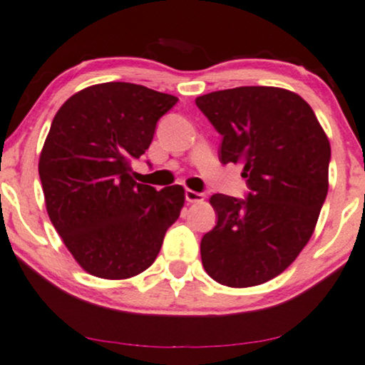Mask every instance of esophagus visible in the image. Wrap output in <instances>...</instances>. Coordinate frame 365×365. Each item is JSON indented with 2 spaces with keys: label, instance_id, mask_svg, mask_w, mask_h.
I'll return each mask as SVG.
<instances>
[{
  "label": "esophagus",
  "instance_id": "obj_1",
  "mask_svg": "<svg viewBox=\"0 0 365 365\" xmlns=\"http://www.w3.org/2000/svg\"><path fill=\"white\" fill-rule=\"evenodd\" d=\"M185 198H187V202H190V204H193V202H202L204 200V193L193 192V190H190V188H187Z\"/></svg>",
  "mask_w": 365,
  "mask_h": 365
}]
</instances>
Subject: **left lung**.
<instances>
[{"label":"left lung","instance_id":"8db88e82","mask_svg":"<svg viewBox=\"0 0 365 365\" xmlns=\"http://www.w3.org/2000/svg\"><path fill=\"white\" fill-rule=\"evenodd\" d=\"M197 108L217 129L220 163H242L249 193H215V227L200 242L217 283L247 288L288 267L310 241L329 192L330 143L298 94L246 86L210 92Z\"/></svg>","mask_w":365,"mask_h":365}]
</instances>
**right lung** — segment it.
Here are the masks:
<instances>
[{
    "label": "right lung",
    "mask_w": 365,
    "mask_h": 365,
    "mask_svg": "<svg viewBox=\"0 0 365 365\" xmlns=\"http://www.w3.org/2000/svg\"><path fill=\"white\" fill-rule=\"evenodd\" d=\"M177 101L145 86L106 82L73 94L55 114L38 163L45 205L92 276L126 279L148 269L178 219L183 187L158 192L136 183L131 168Z\"/></svg>",
    "instance_id": "right-lung-1"
}]
</instances>
